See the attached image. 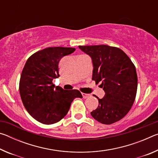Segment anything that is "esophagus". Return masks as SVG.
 <instances>
[{"label": "esophagus", "instance_id": "34e87169", "mask_svg": "<svg viewBox=\"0 0 158 158\" xmlns=\"http://www.w3.org/2000/svg\"><path fill=\"white\" fill-rule=\"evenodd\" d=\"M81 94H82V96H83V98H89L90 96V94H87V93H82Z\"/></svg>", "mask_w": 158, "mask_h": 158}]
</instances>
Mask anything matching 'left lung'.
Here are the masks:
<instances>
[{
  "label": "left lung",
  "mask_w": 158,
  "mask_h": 158,
  "mask_svg": "<svg viewBox=\"0 0 158 158\" xmlns=\"http://www.w3.org/2000/svg\"><path fill=\"white\" fill-rule=\"evenodd\" d=\"M92 60V79L101 82L105 96L98 100L91 116L102 124L120 121L126 115L135 100L137 89L136 68L125 53L108 45L79 46Z\"/></svg>",
  "instance_id": "1"
}]
</instances>
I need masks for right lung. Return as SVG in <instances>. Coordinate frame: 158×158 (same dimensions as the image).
Segmentation results:
<instances>
[{
  "label": "right lung",
  "mask_w": 158,
  "mask_h": 158,
  "mask_svg": "<svg viewBox=\"0 0 158 158\" xmlns=\"http://www.w3.org/2000/svg\"><path fill=\"white\" fill-rule=\"evenodd\" d=\"M75 49L48 47L35 53L28 58L21 73L19 93L25 108L41 123L50 125L66 116L74 98H82L78 90H64L53 84L59 77L58 63Z\"/></svg>",
  "instance_id": "add662e5"
}]
</instances>
